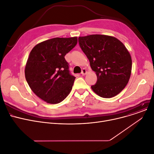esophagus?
Listing matches in <instances>:
<instances>
[{"mask_svg": "<svg viewBox=\"0 0 154 154\" xmlns=\"http://www.w3.org/2000/svg\"><path fill=\"white\" fill-rule=\"evenodd\" d=\"M86 73H87L86 69H85V68L83 69H82V71H81V75H85Z\"/></svg>", "mask_w": 154, "mask_h": 154, "instance_id": "esophagus-1", "label": "esophagus"}]
</instances>
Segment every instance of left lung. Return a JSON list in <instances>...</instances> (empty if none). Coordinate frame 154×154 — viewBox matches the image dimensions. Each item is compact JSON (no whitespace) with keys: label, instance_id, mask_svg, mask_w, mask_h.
<instances>
[{"label":"left lung","instance_id":"1","mask_svg":"<svg viewBox=\"0 0 154 154\" xmlns=\"http://www.w3.org/2000/svg\"><path fill=\"white\" fill-rule=\"evenodd\" d=\"M78 42L97 78L91 86L93 91L104 98L121 93L129 82L132 70L131 56L124 45L104 35L79 37Z\"/></svg>","mask_w":154,"mask_h":154}]
</instances>
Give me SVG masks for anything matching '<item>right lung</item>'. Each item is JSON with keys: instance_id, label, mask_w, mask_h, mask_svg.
<instances>
[{"instance_id": "right-lung-1", "label": "right lung", "mask_w": 154, "mask_h": 154, "mask_svg": "<svg viewBox=\"0 0 154 154\" xmlns=\"http://www.w3.org/2000/svg\"><path fill=\"white\" fill-rule=\"evenodd\" d=\"M76 37L54 38L36 45L27 60L25 76L32 91L49 104L68 96L75 77L69 71L65 56L77 44Z\"/></svg>"}]
</instances>
